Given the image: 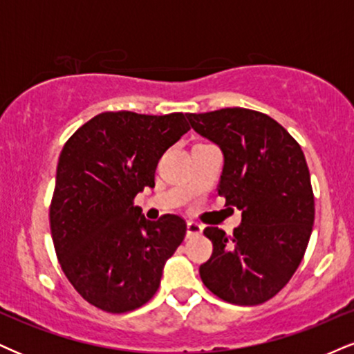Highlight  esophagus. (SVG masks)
Instances as JSON below:
<instances>
[{
	"mask_svg": "<svg viewBox=\"0 0 354 354\" xmlns=\"http://www.w3.org/2000/svg\"><path fill=\"white\" fill-rule=\"evenodd\" d=\"M201 234H203V225L199 223H194V221H188V224H186V237L201 236Z\"/></svg>",
	"mask_w": 354,
	"mask_h": 354,
	"instance_id": "esophagus-1",
	"label": "esophagus"
}]
</instances>
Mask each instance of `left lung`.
I'll use <instances>...</instances> for the list:
<instances>
[{"instance_id":"left-lung-1","label":"left lung","mask_w":354,"mask_h":354,"mask_svg":"<svg viewBox=\"0 0 354 354\" xmlns=\"http://www.w3.org/2000/svg\"><path fill=\"white\" fill-rule=\"evenodd\" d=\"M186 118L221 148L218 193L225 206L242 211L232 236L204 229L214 249L199 267L203 283L229 304H263L292 279L312 236L315 199L304 151L280 123L255 110L221 109Z\"/></svg>"}]
</instances>
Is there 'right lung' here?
<instances>
[{"mask_svg":"<svg viewBox=\"0 0 354 354\" xmlns=\"http://www.w3.org/2000/svg\"><path fill=\"white\" fill-rule=\"evenodd\" d=\"M188 130L183 113L104 112L64 145L50 234L64 274L97 308L125 313L147 304L185 239V219L148 221L133 199L155 186L161 155Z\"/></svg>","mask_w":354,"mask_h":354,"instance_id":"obj_1","label":"right lung"}]
</instances>
